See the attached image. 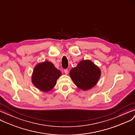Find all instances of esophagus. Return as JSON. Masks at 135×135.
Wrapping results in <instances>:
<instances>
[{
	"instance_id": "34e87169",
	"label": "esophagus",
	"mask_w": 135,
	"mask_h": 135,
	"mask_svg": "<svg viewBox=\"0 0 135 135\" xmlns=\"http://www.w3.org/2000/svg\"><path fill=\"white\" fill-rule=\"evenodd\" d=\"M64 73H65V74H68V69H64Z\"/></svg>"
}]
</instances>
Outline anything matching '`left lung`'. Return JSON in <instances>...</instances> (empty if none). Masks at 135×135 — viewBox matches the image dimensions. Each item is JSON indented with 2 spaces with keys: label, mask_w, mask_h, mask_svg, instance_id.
<instances>
[{
  "label": "left lung",
  "mask_w": 135,
  "mask_h": 135,
  "mask_svg": "<svg viewBox=\"0 0 135 135\" xmlns=\"http://www.w3.org/2000/svg\"><path fill=\"white\" fill-rule=\"evenodd\" d=\"M69 74L75 84L86 91L96 85L100 78V71L92 61L86 60L80 61L78 66L70 70Z\"/></svg>",
  "instance_id": "8db88e82"
}]
</instances>
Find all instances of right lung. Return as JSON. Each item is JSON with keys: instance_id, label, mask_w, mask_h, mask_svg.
<instances>
[{"instance_id": "obj_1", "label": "right lung", "mask_w": 135, "mask_h": 135, "mask_svg": "<svg viewBox=\"0 0 135 135\" xmlns=\"http://www.w3.org/2000/svg\"><path fill=\"white\" fill-rule=\"evenodd\" d=\"M61 75L60 70L52 62L47 61L35 66L32 80L37 88L43 92H48L55 86L56 80Z\"/></svg>"}]
</instances>
